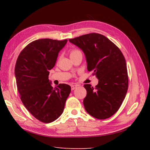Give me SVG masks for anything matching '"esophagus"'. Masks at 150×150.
<instances>
[{
    "mask_svg": "<svg viewBox=\"0 0 150 150\" xmlns=\"http://www.w3.org/2000/svg\"><path fill=\"white\" fill-rule=\"evenodd\" d=\"M77 88V85H71V90H74L75 88Z\"/></svg>",
    "mask_w": 150,
    "mask_h": 150,
    "instance_id": "34e87169",
    "label": "esophagus"
}]
</instances>
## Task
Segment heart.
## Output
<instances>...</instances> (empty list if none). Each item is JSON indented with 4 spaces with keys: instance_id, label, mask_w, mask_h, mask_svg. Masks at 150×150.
<instances>
[{
    "instance_id": "heart-1",
    "label": "heart",
    "mask_w": 150,
    "mask_h": 150,
    "mask_svg": "<svg viewBox=\"0 0 150 150\" xmlns=\"http://www.w3.org/2000/svg\"><path fill=\"white\" fill-rule=\"evenodd\" d=\"M78 53H81V52L79 50H73L71 51V52H70L69 55H70V57H71V56L75 55H76V54H78Z\"/></svg>"
}]
</instances>
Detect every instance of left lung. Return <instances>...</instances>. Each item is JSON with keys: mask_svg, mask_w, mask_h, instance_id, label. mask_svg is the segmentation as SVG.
<instances>
[{"mask_svg": "<svg viewBox=\"0 0 150 150\" xmlns=\"http://www.w3.org/2000/svg\"><path fill=\"white\" fill-rule=\"evenodd\" d=\"M69 41L84 52L88 70L98 79L95 88L90 84L84 85L87 91L83 100L85 110L96 119H108L119 109L128 90V71L123 54L101 34L89 33Z\"/></svg>", "mask_w": 150, "mask_h": 150, "instance_id": "8db88e82", "label": "left lung"}]
</instances>
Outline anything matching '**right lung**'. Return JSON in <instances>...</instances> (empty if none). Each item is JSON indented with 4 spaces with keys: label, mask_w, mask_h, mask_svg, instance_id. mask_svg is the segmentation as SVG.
<instances>
[{
    "label": "right lung",
    "mask_w": 150,
    "mask_h": 150,
    "mask_svg": "<svg viewBox=\"0 0 150 150\" xmlns=\"http://www.w3.org/2000/svg\"><path fill=\"white\" fill-rule=\"evenodd\" d=\"M68 40L42 39L24 47L17 58L15 75L21 99L37 119L50 123L61 115L71 92L68 84L53 88L48 79L59 53Z\"/></svg>",
    "instance_id": "right-lung-1"
}]
</instances>
